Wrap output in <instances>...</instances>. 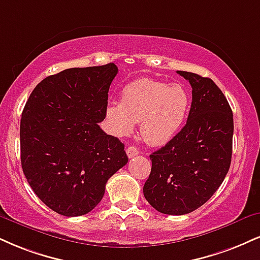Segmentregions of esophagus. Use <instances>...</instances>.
<instances>
[{"label":"esophagus","instance_id":"1","mask_svg":"<svg viewBox=\"0 0 260 260\" xmlns=\"http://www.w3.org/2000/svg\"><path fill=\"white\" fill-rule=\"evenodd\" d=\"M126 152H127V156L128 157H134V156H137L139 154V150L136 148V146H128L127 148V150H126Z\"/></svg>","mask_w":260,"mask_h":260}]
</instances>
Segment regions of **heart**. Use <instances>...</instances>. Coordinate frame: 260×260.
I'll return each mask as SVG.
<instances>
[{
	"label": "heart",
	"mask_w": 260,
	"mask_h": 260,
	"mask_svg": "<svg viewBox=\"0 0 260 260\" xmlns=\"http://www.w3.org/2000/svg\"><path fill=\"white\" fill-rule=\"evenodd\" d=\"M190 98L180 84H168L151 79L128 83L121 92L120 103L106 106V118L116 136L132 133L140 122V134L150 145H165L183 127Z\"/></svg>",
	"instance_id": "1"
}]
</instances>
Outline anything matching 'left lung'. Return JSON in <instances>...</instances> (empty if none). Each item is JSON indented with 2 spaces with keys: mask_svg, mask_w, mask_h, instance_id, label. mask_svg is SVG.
Returning a JSON list of instances; mask_svg holds the SVG:
<instances>
[{
  "mask_svg": "<svg viewBox=\"0 0 260 260\" xmlns=\"http://www.w3.org/2000/svg\"><path fill=\"white\" fill-rule=\"evenodd\" d=\"M189 81L192 102L186 124L150 155L151 172L143 187L146 201L164 214H187L201 207L223 183L233 154V111L208 77L177 71Z\"/></svg>",
  "mask_w": 260,
  "mask_h": 260,
  "instance_id": "8db88e82",
  "label": "left lung"
}]
</instances>
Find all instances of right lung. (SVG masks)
I'll list each match as a JSON object with an SVG mask.
<instances>
[{"label": "right lung", "mask_w": 260, "mask_h": 260, "mask_svg": "<svg viewBox=\"0 0 260 260\" xmlns=\"http://www.w3.org/2000/svg\"><path fill=\"white\" fill-rule=\"evenodd\" d=\"M114 62L73 68L35 87L20 120L21 167L47 207L67 217L87 214L102 201L109 178L128 162L124 144L99 127Z\"/></svg>", "instance_id": "add662e5"}]
</instances>
